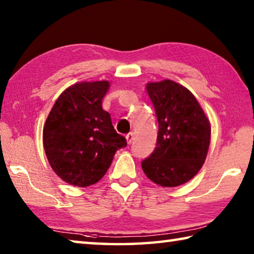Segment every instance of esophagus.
Wrapping results in <instances>:
<instances>
[{
  "mask_svg": "<svg viewBox=\"0 0 254 254\" xmlns=\"http://www.w3.org/2000/svg\"><path fill=\"white\" fill-rule=\"evenodd\" d=\"M126 139H127V143L128 144H131L132 143V139H134V134H132V132H129V134L126 136Z\"/></svg>",
  "mask_w": 254,
  "mask_h": 254,
  "instance_id": "esophagus-1",
  "label": "esophagus"
}]
</instances>
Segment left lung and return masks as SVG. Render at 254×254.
<instances>
[{"label": "left lung", "mask_w": 254, "mask_h": 254, "mask_svg": "<svg viewBox=\"0 0 254 254\" xmlns=\"http://www.w3.org/2000/svg\"><path fill=\"white\" fill-rule=\"evenodd\" d=\"M156 113V148L141 162L145 175L163 188L188 183L205 162L211 123L188 88L165 79L146 84Z\"/></svg>", "instance_id": "8db88e82"}]
</instances>
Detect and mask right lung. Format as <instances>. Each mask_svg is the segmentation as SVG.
I'll use <instances>...</instances> for the list:
<instances>
[{"instance_id":"right-lung-1","label":"right lung","mask_w":254,"mask_h":254,"mask_svg":"<svg viewBox=\"0 0 254 254\" xmlns=\"http://www.w3.org/2000/svg\"><path fill=\"white\" fill-rule=\"evenodd\" d=\"M108 80L71 84L56 100L43 126V147L53 172L78 188L99 182L115 153L126 147L102 109Z\"/></svg>"}]
</instances>
